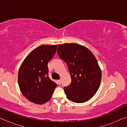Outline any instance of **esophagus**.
Segmentation results:
<instances>
[{
	"instance_id": "1",
	"label": "esophagus",
	"mask_w": 127,
	"mask_h": 127,
	"mask_svg": "<svg viewBox=\"0 0 127 127\" xmlns=\"http://www.w3.org/2000/svg\"><path fill=\"white\" fill-rule=\"evenodd\" d=\"M58 84H61V80H58Z\"/></svg>"
}]
</instances>
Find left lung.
Returning a JSON list of instances; mask_svg holds the SVG:
<instances>
[{"label":"left lung","mask_w":127,"mask_h":127,"mask_svg":"<svg viewBox=\"0 0 127 127\" xmlns=\"http://www.w3.org/2000/svg\"><path fill=\"white\" fill-rule=\"evenodd\" d=\"M58 55L66 63L70 84L64 88L67 99L84 103L94 96L99 87L102 72L96 58L86 47L77 43L58 44Z\"/></svg>","instance_id":"8db88e82"}]
</instances>
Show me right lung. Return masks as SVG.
I'll use <instances>...</instances> for the list:
<instances>
[{
	"label": "right lung",
	"mask_w": 127,
	"mask_h": 127,
	"mask_svg": "<svg viewBox=\"0 0 127 127\" xmlns=\"http://www.w3.org/2000/svg\"><path fill=\"white\" fill-rule=\"evenodd\" d=\"M57 45H41L25 58L18 71L20 91L33 103L41 105L51 98L57 84L48 76V62L57 51Z\"/></svg>",
	"instance_id": "1"
}]
</instances>
